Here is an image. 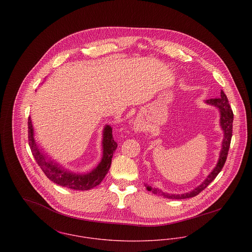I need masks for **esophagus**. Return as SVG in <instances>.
I'll return each instance as SVG.
<instances>
[{"mask_svg": "<svg viewBox=\"0 0 252 252\" xmlns=\"http://www.w3.org/2000/svg\"><path fill=\"white\" fill-rule=\"evenodd\" d=\"M137 130H141V128H140V127H138V128H137Z\"/></svg>", "mask_w": 252, "mask_h": 252, "instance_id": "obj_1", "label": "esophagus"}]
</instances>
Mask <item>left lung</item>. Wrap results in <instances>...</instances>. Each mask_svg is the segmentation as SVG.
Instances as JSON below:
<instances>
[{"instance_id": "8db88e82", "label": "left lung", "mask_w": 252, "mask_h": 252, "mask_svg": "<svg viewBox=\"0 0 252 252\" xmlns=\"http://www.w3.org/2000/svg\"><path fill=\"white\" fill-rule=\"evenodd\" d=\"M206 104L211 105V106H215L218 108L219 113H220V127L223 131V141L221 144V150L219 153V158L218 161L216 163V166L214 168V170L209 174V176L206 178V180H204L200 185H198L196 188H194L193 190L187 192V193H182V194H170L167 192L162 191L159 188H152L151 186H147L145 185L146 189L150 192H152L155 195H159V196H163L165 198L168 199H187V198H192L195 197L196 195H198L199 193H201L213 180H215L216 176L220 173V171L222 170L226 159H227V155H228V151H229V147H230V143H231V139H232V129H233V119H234V114L233 111L231 109V107L229 105L227 96L225 95V93L221 90L220 92V97L219 98H215V99H209L205 101Z\"/></svg>"}]
</instances>
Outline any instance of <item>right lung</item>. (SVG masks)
Returning a JSON list of instances; mask_svg holds the SVG:
<instances>
[{
	"label": "right lung",
	"mask_w": 252,
	"mask_h": 252,
	"mask_svg": "<svg viewBox=\"0 0 252 252\" xmlns=\"http://www.w3.org/2000/svg\"><path fill=\"white\" fill-rule=\"evenodd\" d=\"M28 138L31 151L37 165L45 176L54 183L73 190H89L99 185L108 174L113 152L117 147V144L112 137V128L109 125H106L103 130V156L100 163L92 171L85 174H79L62 167V165L52 160L42 151V148L36 144L35 140L34 127L30 116L28 119Z\"/></svg>",
	"instance_id": "obj_1"
}]
</instances>
